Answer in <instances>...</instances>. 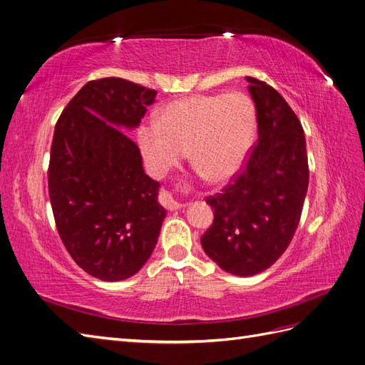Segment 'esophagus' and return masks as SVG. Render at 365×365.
Wrapping results in <instances>:
<instances>
[{
	"instance_id": "34e87169",
	"label": "esophagus",
	"mask_w": 365,
	"mask_h": 365,
	"mask_svg": "<svg viewBox=\"0 0 365 365\" xmlns=\"http://www.w3.org/2000/svg\"><path fill=\"white\" fill-rule=\"evenodd\" d=\"M160 202L168 210H178V208L182 207V204L180 201H176L175 197H173V195L170 192H168V190H163L160 193Z\"/></svg>"
}]
</instances>
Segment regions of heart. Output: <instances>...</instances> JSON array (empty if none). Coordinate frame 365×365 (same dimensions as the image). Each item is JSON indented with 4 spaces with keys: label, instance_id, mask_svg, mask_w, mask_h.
Wrapping results in <instances>:
<instances>
[{
    "label": "heart",
    "instance_id": "heart-1",
    "mask_svg": "<svg viewBox=\"0 0 365 365\" xmlns=\"http://www.w3.org/2000/svg\"><path fill=\"white\" fill-rule=\"evenodd\" d=\"M256 125V106L244 93L190 96L165 105L157 123L141 125L137 143L153 175H165L189 152L205 180L227 182L244 165Z\"/></svg>",
    "mask_w": 365,
    "mask_h": 365
}]
</instances>
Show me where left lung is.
I'll list each match as a JSON object with an SVG mask.
<instances>
[{
	"instance_id": "obj_1",
	"label": "left lung",
	"mask_w": 365,
	"mask_h": 365,
	"mask_svg": "<svg viewBox=\"0 0 365 365\" xmlns=\"http://www.w3.org/2000/svg\"><path fill=\"white\" fill-rule=\"evenodd\" d=\"M259 138L247 168L222 193L207 197L215 219L201 245L224 271L248 277L268 269L289 247L309 184L300 120L272 86L247 77Z\"/></svg>"
}]
</instances>
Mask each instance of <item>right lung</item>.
<instances>
[{"instance_id": "obj_1", "label": "right lung", "mask_w": 365, "mask_h": 365, "mask_svg": "<svg viewBox=\"0 0 365 365\" xmlns=\"http://www.w3.org/2000/svg\"><path fill=\"white\" fill-rule=\"evenodd\" d=\"M155 90L120 77L82 86L63 109L50 152L48 193L59 236L96 279L132 277L155 248L165 210L126 129L140 125Z\"/></svg>"}]
</instances>
